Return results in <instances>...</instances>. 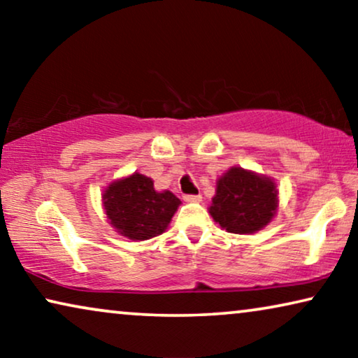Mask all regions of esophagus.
<instances>
[{"mask_svg": "<svg viewBox=\"0 0 358 358\" xmlns=\"http://www.w3.org/2000/svg\"><path fill=\"white\" fill-rule=\"evenodd\" d=\"M185 202H202V195H184Z\"/></svg>", "mask_w": 358, "mask_h": 358, "instance_id": "obj_1", "label": "esophagus"}]
</instances>
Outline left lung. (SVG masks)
Returning <instances> with one entry per match:
<instances>
[{
    "mask_svg": "<svg viewBox=\"0 0 358 358\" xmlns=\"http://www.w3.org/2000/svg\"><path fill=\"white\" fill-rule=\"evenodd\" d=\"M277 207L278 190L273 179L234 166L217 180L208 212L228 233L251 234L272 222Z\"/></svg>",
    "mask_w": 358,
    "mask_h": 358,
    "instance_id": "obj_1",
    "label": "left lung"
}]
</instances>
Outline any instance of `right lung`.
<instances>
[{
    "label": "right lung",
    "instance_id": "right-lung-1",
    "mask_svg": "<svg viewBox=\"0 0 358 358\" xmlns=\"http://www.w3.org/2000/svg\"><path fill=\"white\" fill-rule=\"evenodd\" d=\"M102 203L117 233L131 241H145L166 231L180 200L169 190L156 192L153 180L134 173L110 182Z\"/></svg>",
    "mask_w": 358,
    "mask_h": 358
}]
</instances>
